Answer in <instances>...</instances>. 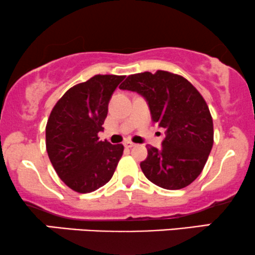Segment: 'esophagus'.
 Here are the masks:
<instances>
[{
	"label": "esophagus",
	"instance_id": "1",
	"mask_svg": "<svg viewBox=\"0 0 255 255\" xmlns=\"http://www.w3.org/2000/svg\"><path fill=\"white\" fill-rule=\"evenodd\" d=\"M124 145H125V147H133V146H136V144L131 142V140H125Z\"/></svg>",
	"mask_w": 255,
	"mask_h": 255
}]
</instances>
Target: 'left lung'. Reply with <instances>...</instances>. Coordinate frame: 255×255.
Wrapping results in <instances>:
<instances>
[{"label":"left lung","instance_id":"1","mask_svg":"<svg viewBox=\"0 0 255 255\" xmlns=\"http://www.w3.org/2000/svg\"><path fill=\"white\" fill-rule=\"evenodd\" d=\"M119 89L145 98L152 122L165 128L162 149L147 145L140 163L149 181L169 190L189 185L203 170L214 143L206 100L185 78L166 71L128 75Z\"/></svg>","mask_w":255,"mask_h":255}]
</instances>
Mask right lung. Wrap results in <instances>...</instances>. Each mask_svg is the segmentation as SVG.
Returning <instances> with one entry per match:
<instances>
[{
  "mask_svg": "<svg viewBox=\"0 0 255 255\" xmlns=\"http://www.w3.org/2000/svg\"><path fill=\"white\" fill-rule=\"evenodd\" d=\"M125 75H94L71 87L49 115L46 149L62 182L77 193L99 189L111 180L123 144L99 140L113 92Z\"/></svg>",
  "mask_w": 255,
  "mask_h": 255,
  "instance_id": "add662e5",
  "label": "right lung"
}]
</instances>
